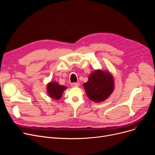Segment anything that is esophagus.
Segmentation results:
<instances>
[{
    "instance_id": "esophagus-1",
    "label": "esophagus",
    "mask_w": 155,
    "mask_h": 155,
    "mask_svg": "<svg viewBox=\"0 0 155 155\" xmlns=\"http://www.w3.org/2000/svg\"><path fill=\"white\" fill-rule=\"evenodd\" d=\"M71 85L73 87H79L80 85V84L77 82V83H72L71 84Z\"/></svg>"
}]
</instances>
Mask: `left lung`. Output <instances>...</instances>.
I'll return each instance as SVG.
<instances>
[{
    "label": "left lung",
    "instance_id": "1",
    "mask_svg": "<svg viewBox=\"0 0 155 155\" xmlns=\"http://www.w3.org/2000/svg\"><path fill=\"white\" fill-rule=\"evenodd\" d=\"M87 97L95 102H101L108 99L114 90V79L109 71L95 70L84 84Z\"/></svg>",
    "mask_w": 155,
    "mask_h": 155
}]
</instances>
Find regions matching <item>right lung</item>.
Returning <instances> with one entry per match:
<instances>
[{
	"label": "right lung",
	"mask_w": 155,
	"mask_h": 155,
	"mask_svg": "<svg viewBox=\"0 0 155 155\" xmlns=\"http://www.w3.org/2000/svg\"><path fill=\"white\" fill-rule=\"evenodd\" d=\"M46 87V92L48 95L55 100L60 99L63 92L67 88V87L61 85L56 82H49Z\"/></svg>",
	"instance_id": "right-lung-1"
}]
</instances>
